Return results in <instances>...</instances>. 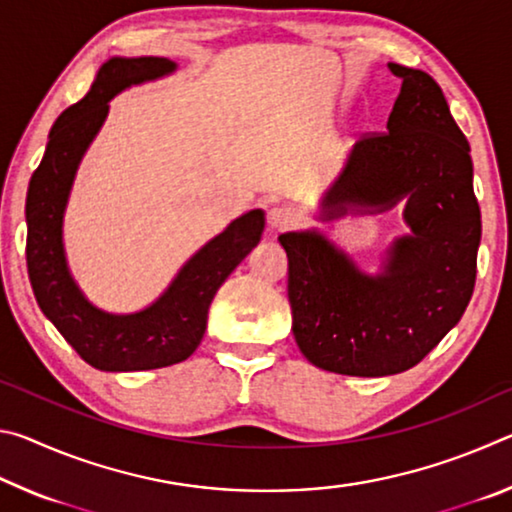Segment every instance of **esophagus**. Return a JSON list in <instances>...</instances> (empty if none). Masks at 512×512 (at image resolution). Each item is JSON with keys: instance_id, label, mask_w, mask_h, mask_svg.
<instances>
[{"instance_id": "obj_1", "label": "esophagus", "mask_w": 512, "mask_h": 512, "mask_svg": "<svg viewBox=\"0 0 512 512\" xmlns=\"http://www.w3.org/2000/svg\"><path fill=\"white\" fill-rule=\"evenodd\" d=\"M298 221L300 214L289 205H275L268 210V225H271L273 230L293 228V225H298Z\"/></svg>"}]
</instances>
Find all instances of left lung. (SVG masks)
<instances>
[{
  "label": "left lung",
  "instance_id": "left-lung-1",
  "mask_svg": "<svg viewBox=\"0 0 512 512\" xmlns=\"http://www.w3.org/2000/svg\"><path fill=\"white\" fill-rule=\"evenodd\" d=\"M402 79L386 133H366L329 189L325 210L393 207L406 198L411 237L397 239L386 273L366 277L314 232H289L293 336L314 366L384 377L420 363L461 320L476 280L481 210L472 160L440 85L391 63Z\"/></svg>",
  "mask_w": 512,
  "mask_h": 512
}]
</instances>
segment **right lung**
Masks as SVG:
<instances>
[{
  "mask_svg": "<svg viewBox=\"0 0 512 512\" xmlns=\"http://www.w3.org/2000/svg\"><path fill=\"white\" fill-rule=\"evenodd\" d=\"M169 58H110L90 92L60 112L27 192V268L36 300L63 339L97 370L128 372L173 366L192 357L207 327V309L264 232V212L232 221L189 259L164 296L140 314L112 316L92 307L67 273L63 210L85 149L108 115V101L131 83L173 72Z\"/></svg>",
  "mask_w": 512,
  "mask_h": 512,
  "instance_id": "add662e5",
  "label": "right lung"
}]
</instances>
